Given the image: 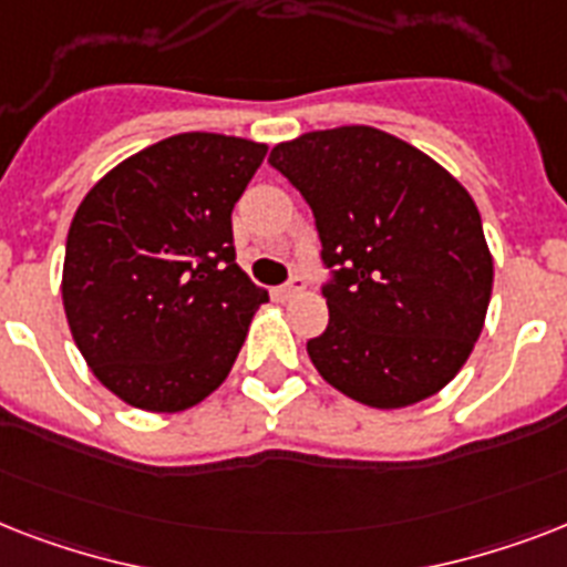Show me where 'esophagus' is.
Listing matches in <instances>:
<instances>
[{
  "mask_svg": "<svg viewBox=\"0 0 567 567\" xmlns=\"http://www.w3.org/2000/svg\"><path fill=\"white\" fill-rule=\"evenodd\" d=\"M302 291H306V279L293 274L288 282L276 288V297H279V300H291V297H297V293H302Z\"/></svg>",
  "mask_w": 567,
  "mask_h": 567,
  "instance_id": "1",
  "label": "esophagus"
}]
</instances>
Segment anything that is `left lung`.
<instances>
[{
	"label": "left lung",
	"instance_id": "left-lung-1",
	"mask_svg": "<svg viewBox=\"0 0 567 567\" xmlns=\"http://www.w3.org/2000/svg\"><path fill=\"white\" fill-rule=\"evenodd\" d=\"M270 167L315 214L329 327L311 362L373 409L421 403L467 362L494 265L474 199L441 164L371 126L276 144Z\"/></svg>",
	"mask_w": 567,
	"mask_h": 567
}]
</instances>
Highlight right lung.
<instances>
[{"label":"right lung","mask_w":567,"mask_h":567,"mask_svg":"<svg viewBox=\"0 0 567 567\" xmlns=\"http://www.w3.org/2000/svg\"><path fill=\"white\" fill-rule=\"evenodd\" d=\"M267 155L185 132L117 164L66 235L64 311L102 385L146 412H182L229 377L267 291L235 265L231 208Z\"/></svg>","instance_id":"obj_1"}]
</instances>
